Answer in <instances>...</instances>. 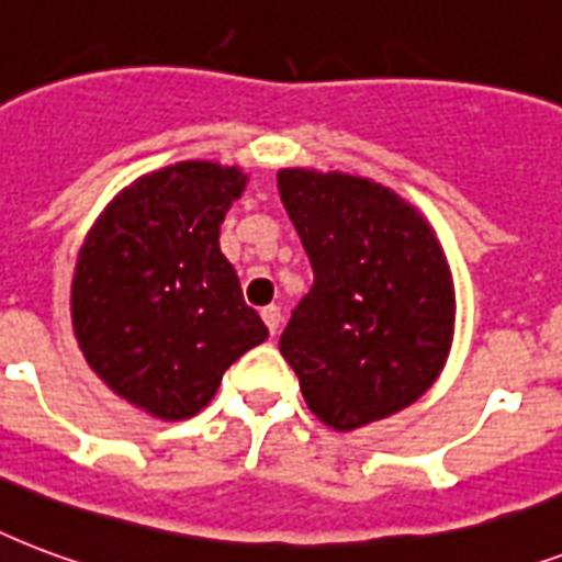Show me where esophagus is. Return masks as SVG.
Masks as SVG:
<instances>
[{
	"label": "esophagus",
	"instance_id": "1",
	"mask_svg": "<svg viewBox=\"0 0 562 562\" xmlns=\"http://www.w3.org/2000/svg\"><path fill=\"white\" fill-rule=\"evenodd\" d=\"M260 316L267 322L269 334H278V328H281V307H278V304H267V307L260 311Z\"/></svg>",
	"mask_w": 562,
	"mask_h": 562
}]
</instances>
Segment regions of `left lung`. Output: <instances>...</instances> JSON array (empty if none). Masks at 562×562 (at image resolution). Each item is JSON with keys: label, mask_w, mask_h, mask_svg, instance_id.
Wrapping results in <instances>:
<instances>
[{"label": "left lung", "mask_w": 562, "mask_h": 562, "mask_svg": "<svg viewBox=\"0 0 562 562\" xmlns=\"http://www.w3.org/2000/svg\"><path fill=\"white\" fill-rule=\"evenodd\" d=\"M278 193L313 267L278 342L307 407L351 430L413 404L454 334V284L428 222L342 172L281 169Z\"/></svg>", "instance_id": "8db88e82"}]
</instances>
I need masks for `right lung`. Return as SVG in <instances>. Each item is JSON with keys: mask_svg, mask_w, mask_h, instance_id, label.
<instances>
[{"mask_svg": "<svg viewBox=\"0 0 562 562\" xmlns=\"http://www.w3.org/2000/svg\"><path fill=\"white\" fill-rule=\"evenodd\" d=\"M237 167L184 160L116 195L87 234L72 278V325L93 372L158 419L211 402L225 369L267 325L220 251Z\"/></svg>", "mask_w": 562, "mask_h": 562, "instance_id": "right-lung-1", "label": "right lung"}]
</instances>
